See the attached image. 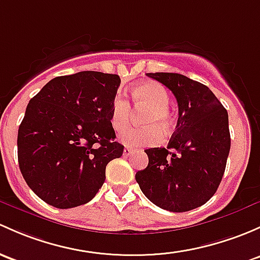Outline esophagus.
<instances>
[{"label": "esophagus", "instance_id": "34e87169", "mask_svg": "<svg viewBox=\"0 0 260 260\" xmlns=\"http://www.w3.org/2000/svg\"><path fill=\"white\" fill-rule=\"evenodd\" d=\"M133 152L135 151H133L132 148H128V147H125V148L123 149V155H125V157H129Z\"/></svg>", "mask_w": 260, "mask_h": 260}]
</instances>
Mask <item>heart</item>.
<instances>
[{
  "instance_id": "1",
  "label": "heart",
  "mask_w": 260,
  "mask_h": 260,
  "mask_svg": "<svg viewBox=\"0 0 260 260\" xmlns=\"http://www.w3.org/2000/svg\"><path fill=\"white\" fill-rule=\"evenodd\" d=\"M132 98L136 108L148 109L143 117L146 127L129 129L121 137L123 144L128 147L155 146L165 137V131H171L172 116L169 112L171 97L165 86L153 81L141 82L133 88ZM112 127L116 132L122 133L129 127L132 121V108L124 98L118 95L114 100L109 117Z\"/></svg>"
}]
</instances>
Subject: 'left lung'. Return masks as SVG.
<instances>
[{"mask_svg":"<svg viewBox=\"0 0 260 260\" xmlns=\"http://www.w3.org/2000/svg\"><path fill=\"white\" fill-rule=\"evenodd\" d=\"M178 103V122L167 148L146 149L148 166L136 174L143 194L159 208L182 213L217 192L231 149L228 112L203 83L179 73H147Z\"/></svg>","mask_w":260,"mask_h":260,"instance_id":"obj_1","label":"left lung"}]
</instances>
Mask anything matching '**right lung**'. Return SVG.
Wrapping results in <instances>:
<instances>
[{"label":"right lung","instance_id":"add662e5","mask_svg":"<svg viewBox=\"0 0 260 260\" xmlns=\"http://www.w3.org/2000/svg\"><path fill=\"white\" fill-rule=\"evenodd\" d=\"M119 84L118 75L82 71L51 80L27 105L18 165L28 187L50 206L88 203L105 183L106 166L123 154L109 121Z\"/></svg>","mask_w":260,"mask_h":260}]
</instances>
